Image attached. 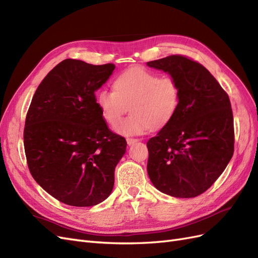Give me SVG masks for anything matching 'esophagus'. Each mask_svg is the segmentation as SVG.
Masks as SVG:
<instances>
[{"label":"esophagus","mask_w":258,"mask_h":258,"mask_svg":"<svg viewBox=\"0 0 258 258\" xmlns=\"http://www.w3.org/2000/svg\"><path fill=\"white\" fill-rule=\"evenodd\" d=\"M139 140L138 139H132V138H127V143H128V145H132L134 143H136V142H138Z\"/></svg>","instance_id":"obj_1"}]
</instances>
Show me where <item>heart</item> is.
<instances>
[{"instance_id": "heart-1", "label": "heart", "mask_w": 258, "mask_h": 258, "mask_svg": "<svg viewBox=\"0 0 258 258\" xmlns=\"http://www.w3.org/2000/svg\"><path fill=\"white\" fill-rule=\"evenodd\" d=\"M96 101L111 126L118 123L130 107L132 115L119 122L115 130L122 136H138L150 128L161 129L171 121L178 110L181 88L172 76L135 67L116 77L114 90H98Z\"/></svg>"}]
</instances>
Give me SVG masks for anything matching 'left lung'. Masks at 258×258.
Wrapping results in <instances>:
<instances>
[{"label": "left lung", "mask_w": 258, "mask_h": 258, "mask_svg": "<svg viewBox=\"0 0 258 258\" xmlns=\"http://www.w3.org/2000/svg\"><path fill=\"white\" fill-rule=\"evenodd\" d=\"M147 66L168 72L181 88L174 117L146 143L148 176L169 196L197 197L214 184L233 155L229 97L204 66L183 54Z\"/></svg>", "instance_id": "1"}]
</instances>
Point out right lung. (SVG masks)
I'll list each match as a JSON object with an SVG mask.
<instances>
[{
	"mask_svg": "<svg viewBox=\"0 0 258 258\" xmlns=\"http://www.w3.org/2000/svg\"><path fill=\"white\" fill-rule=\"evenodd\" d=\"M114 69L66 59L46 75L31 101L23 130L29 170L66 205L96 206L112 192L127 142L108 129L95 92Z\"/></svg>",
	"mask_w": 258,
	"mask_h": 258,
	"instance_id": "add662e5",
	"label": "right lung"
}]
</instances>
